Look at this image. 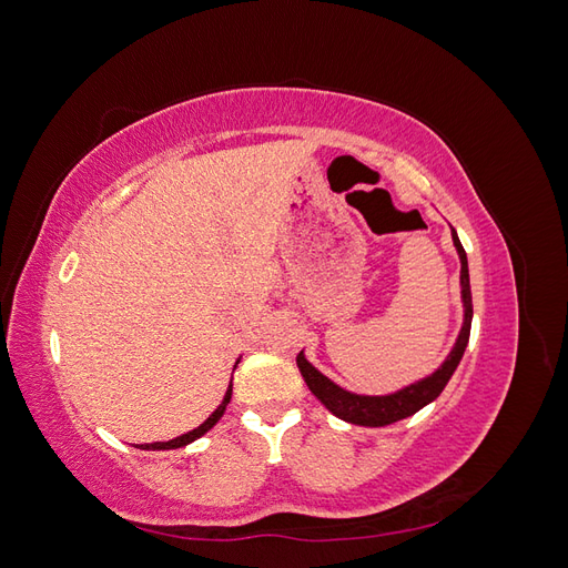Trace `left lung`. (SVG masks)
Returning <instances> with one entry per match:
<instances>
[{"label": "left lung", "instance_id": "1", "mask_svg": "<svg viewBox=\"0 0 568 568\" xmlns=\"http://www.w3.org/2000/svg\"><path fill=\"white\" fill-rule=\"evenodd\" d=\"M453 242L455 248L459 253L462 261V301H464V324L462 332L457 336L455 348L450 351L448 359L426 379L412 384L398 393L390 395H355L351 390H343L341 386H336L334 382L326 379L324 374H320L311 363H307L305 355L298 353L296 355V365L303 374V379L307 384V388L313 390L315 398L336 415L343 422H351L357 426H386L393 422H400L409 415H415L424 405H428L432 400H436L438 395L443 393L445 384L450 382L453 372L457 369L459 359L464 355V348L469 343V332H471V315H474V305H471V286H469V265H467V253H464L457 232L453 230Z\"/></svg>", "mask_w": 568, "mask_h": 568}]
</instances>
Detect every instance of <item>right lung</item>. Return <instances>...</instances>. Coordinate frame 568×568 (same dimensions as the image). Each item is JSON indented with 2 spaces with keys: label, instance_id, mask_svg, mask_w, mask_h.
I'll return each instance as SVG.
<instances>
[{
  "label": "right lung",
  "instance_id": "right-lung-1",
  "mask_svg": "<svg viewBox=\"0 0 568 568\" xmlns=\"http://www.w3.org/2000/svg\"><path fill=\"white\" fill-rule=\"evenodd\" d=\"M230 398H232V384H230V388H227V393H225V398H222V403L217 405V409L213 412V415L205 419L201 426H196L194 432H189V434H182V436H178V438H173V440H165V443H144V445H140L142 450H175V448H184V445H189L192 440H196V438H201L205 432H211V428L217 424V419L225 415V407H227V403H230Z\"/></svg>",
  "mask_w": 568,
  "mask_h": 568
}]
</instances>
